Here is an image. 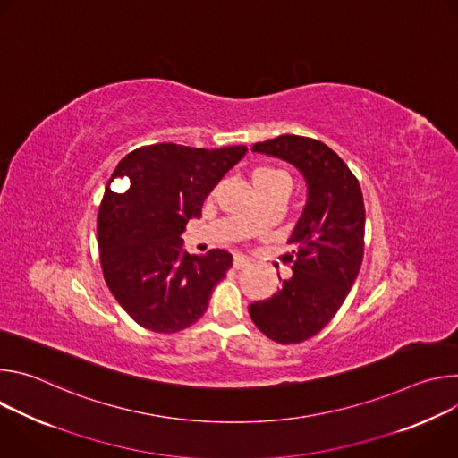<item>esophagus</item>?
<instances>
[{
    "mask_svg": "<svg viewBox=\"0 0 458 458\" xmlns=\"http://www.w3.org/2000/svg\"><path fill=\"white\" fill-rule=\"evenodd\" d=\"M250 267V260L244 255H235L233 257V268L235 270H244Z\"/></svg>",
    "mask_w": 458,
    "mask_h": 458,
    "instance_id": "1",
    "label": "esophagus"
}]
</instances>
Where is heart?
I'll list each match as a JSON object with an SVG mask.
<instances>
[{"label": "heart", "instance_id": "heart-1", "mask_svg": "<svg viewBox=\"0 0 458 458\" xmlns=\"http://www.w3.org/2000/svg\"><path fill=\"white\" fill-rule=\"evenodd\" d=\"M253 184H260V182H276V181H286L288 182V175L277 168H272V166H259L253 170ZM246 225L255 228L259 226V217H250L246 219Z\"/></svg>", "mask_w": 458, "mask_h": 458}]
</instances>
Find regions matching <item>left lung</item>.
<instances>
[{"mask_svg":"<svg viewBox=\"0 0 458 458\" xmlns=\"http://www.w3.org/2000/svg\"><path fill=\"white\" fill-rule=\"evenodd\" d=\"M251 152L295 166L306 182V205L288 239L292 277L267 301L248 306L257 328L281 344L318 334L350 293L364 251V199L344 161L320 141L284 134ZM281 281V277H279Z\"/></svg>","mask_w":458,"mask_h":458,"instance_id":"8db88e82","label":"left lung"}]
</instances>
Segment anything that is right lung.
Instances as JSON below:
<instances>
[{
    "label": "right lung",
    "mask_w": 458,
    "mask_h": 458,
    "mask_svg": "<svg viewBox=\"0 0 458 458\" xmlns=\"http://www.w3.org/2000/svg\"><path fill=\"white\" fill-rule=\"evenodd\" d=\"M246 150L159 143L130 152L115 166L98 216L101 268L112 295L143 328H188L232 268L226 250L186 253L181 233L188 219L201 217L205 199ZM115 176L129 179L121 194L109 190Z\"/></svg>",
    "instance_id": "1"
}]
</instances>
